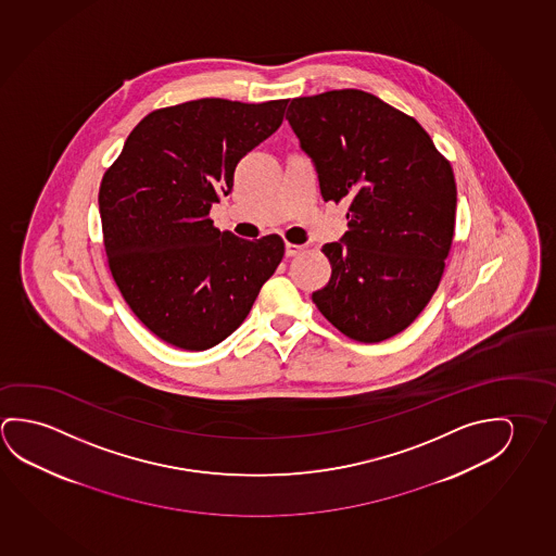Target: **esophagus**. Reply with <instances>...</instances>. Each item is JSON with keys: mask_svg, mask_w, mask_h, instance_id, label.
<instances>
[{"mask_svg": "<svg viewBox=\"0 0 556 556\" xmlns=\"http://www.w3.org/2000/svg\"><path fill=\"white\" fill-rule=\"evenodd\" d=\"M303 249H305V245H295V243H288V241H286V256L300 255Z\"/></svg>", "mask_w": 556, "mask_h": 556, "instance_id": "1", "label": "esophagus"}]
</instances>
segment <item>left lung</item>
Masks as SVG:
<instances>
[{
    "mask_svg": "<svg viewBox=\"0 0 556 556\" xmlns=\"http://www.w3.org/2000/svg\"><path fill=\"white\" fill-rule=\"evenodd\" d=\"M286 119L315 162L320 193L348 199L330 280L313 303L342 334L377 344L406 330L441 283L456 224L448 160L412 115L365 90L293 98Z\"/></svg>",
    "mask_w": 556,
    "mask_h": 556,
    "instance_id": "8db88e82",
    "label": "left lung"
}]
</instances>
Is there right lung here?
<instances>
[{"label":"right lung","mask_w":556,"mask_h":556,"mask_svg":"<svg viewBox=\"0 0 556 556\" xmlns=\"http://www.w3.org/2000/svg\"><path fill=\"white\" fill-rule=\"evenodd\" d=\"M288 100H189L144 115L102 177L108 266L125 303L166 344L203 352L245 320L283 256L214 228L239 160L282 125Z\"/></svg>","instance_id":"obj_1"}]
</instances>
